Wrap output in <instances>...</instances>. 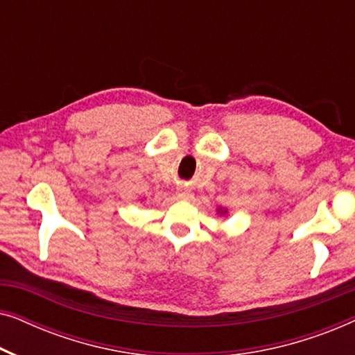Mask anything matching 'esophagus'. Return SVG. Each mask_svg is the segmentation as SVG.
<instances>
[{
  "label": "esophagus",
  "mask_w": 355,
  "mask_h": 355,
  "mask_svg": "<svg viewBox=\"0 0 355 355\" xmlns=\"http://www.w3.org/2000/svg\"><path fill=\"white\" fill-rule=\"evenodd\" d=\"M193 197V193L189 191V189H178V198H181V200H191V198Z\"/></svg>",
  "instance_id": "1"
}]
</instances>
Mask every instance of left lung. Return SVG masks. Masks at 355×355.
I'll use <instances>...</instances> for the list:
<instances>
[{"label":"left lung","mask_w":355,"mask_h":355,"mask_svg":"<svg viewBox=\"0 0 355 355\" xmlns=\"http://www.w3.org/2000/svg\"><path fill=\"white\" fill-rule=\"evenodd\" d=\"M218 213H220V216H226L227 215V210H225V208H218Z\"/></svg>","instance_id":"left-lung-1"}]
</instances>
